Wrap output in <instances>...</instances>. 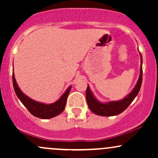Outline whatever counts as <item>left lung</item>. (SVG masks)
I'll return each mask as SVG.
<instances>
[{"label": "left lung", "instance_id": "1", "mask_svg": "<svg viewBox=\"0 0 158 158\" xmlns=\"http://www.w3.org/2000/svg\"><path fill=\"white\" fill-rule=\"evenodd\" d=\"M140 59V73H139V77L138 81H137V85H135V88H134L131 93L128 94L126 97H125L123 99H121V100L119 101H113V102L107 103H102L99 102V101L94 97L91 90H90V88L88 85V88H87L86 90V100L90 110H91L93 113L99 116H103V117L115 116L122 113L123 111H124V110L129 106V105L131 104L132 101L135 99V98L137 97V95L138 94L139 89H140L141 85H142L143 59L141 53Z\"/></svg>", "mask_w": 158, "mask_h": 158}]
</instances>
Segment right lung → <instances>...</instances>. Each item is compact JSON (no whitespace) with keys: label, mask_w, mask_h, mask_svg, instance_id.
Here are the masks:
<instances>
[{"label":"right lung","mask_w":158,"mask_h":158,"mask_svg":"<svg viewBox=\"0 0 158 158\" xmlns=\"http://www.w3.org/2000/svg\"><path fill=\"white\" fill-rule=\"evenodd\" d=\"M12 83H13L14 90H15L16 95L19 97L20 101L23 103V106L26 107L27 110L32 115L41 119H50L60 114L64 109L65 106H66L67 98H68L70 90L71 89V86H70L59 100L56 101V102L52 103V104L46 105L44 103L34 101L33 99H30V97L25 95L20 90L17 83H16L14 73H12Z\"/></svg>","instance_id":"add662e5"}]
</instances>
